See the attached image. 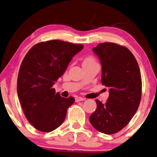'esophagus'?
Listing matches in <instances>:
<instances>
[{
	"label": "esophagus",
	"mask_w": 157,
	"mask_h": 157,
	"mask_svg": "<svg viewBox=\"0 0 157 157\" xmlns=\"http://www.w3.org/2000/svg\"><path fill=\"white\" fill-rule=\"evenodd\" d=\"M86 100V98H82V97H76L75 98V102H80V101H84Z\"/></svg>",
	"instance_id": "34e87169"
}]
</instances>
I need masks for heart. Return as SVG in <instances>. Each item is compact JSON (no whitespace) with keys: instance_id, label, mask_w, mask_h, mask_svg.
Wrapping results in <instances>:
<instances>
[{"instance_id":"b5f03b06","label":"heart","mask_w":157,"mask_h":157,"mask_svg":"<svg viewBox=\"0 0 157 157\" xmlns=\"http://www.w3.org/2000/svg\"><path fill=\"white\" fill-rule=\"evenodd\" d=\"M87 63H96V62H95V59H94L93 57H86V59H84V62H83V64Z\"/></svg>"}]
</instances>
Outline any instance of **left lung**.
Instances as JSON below:
<instances>
[{
  "label": "left lung",
  "mask_w": 157,
  "mask_h": 157,
  "mask_svg": "<svg viewBox=\"0 0 157 157\" xmlns=\"http://www.w3.org/2000/svg\"><path fill=\"white\" fill-rule=\"evenodd\" d=\"M92 50L100 58L101 82L109 87V97L105 104L96 100L97 109L90 116V121L99 132L114 134L127 125L140 105V68L132 52L123 46L102 43Z\"/></svg>",
  "instance_id": "obj_1"
}]
</instances>
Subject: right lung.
Listing matches in <instances>:
<instances>
[{
  "label": "right lung",
  "instance_id": "right-lung-1",
  "mask_svg": "<svg viewBox=\"0 0 157 157\" xmlns=\"http://www.w3.org/2000/svg\"><path fill=\"white\" fill-rule=\"evenodd\" d=\"M84 48L59 40L40 42L23 59L17 78V94L28 121L38 130L49 132L59 127L74 98H64L52 86L73 57Z\"/></svg>",
  "mask_w": 157,
  "mask_h": 157
}]
</instances>
